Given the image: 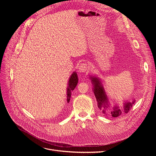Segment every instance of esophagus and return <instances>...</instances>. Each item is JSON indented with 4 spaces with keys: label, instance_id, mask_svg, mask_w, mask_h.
<instances>
[{
    "label": "esophagus",
    "instance_id": "esophagus-1",
    "mask_svg": "<svg viewBox=\"0 0 156 156\" xmlns=\"http://www.w3.org/2000/svg\"><path fill=\"white\" fill-rule=\"evenodd\" d=\"M88 66L87 64L86 63H81L78 66V71L80 73H83L88 70Z\"/></svg>",
    "mask_w": 156,
    "mask_h": 156
}]
</instances>
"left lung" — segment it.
Listing matches in <instances>:
<instances>
[{
	"instance_id": "1",
	"label": "left lung",
	"mask_w": 156,
	"mask_h": 156,
	"mask_svg": "<svg viewBox=\"0 0 156 156\" xmlns=\"http://www.w3.org/2000/svg\"><path fill=\"white\" fill-rule=\"evenodd\" d=\"M90 78L91 82L93 85V92L96 98L98 108L104 114H107V111L111 107L108 97L106 94L102 84V81L100 78L95 76H90ZM135 101L136 100L133 99L132 102L126 101L123 102L122 108H119V106L117 104L114 105L112 108V111H111V116L116 118L120 116L122 113H127L132 108Z\"/></svg>"
}]
</instances>
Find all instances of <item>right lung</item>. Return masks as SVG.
Instances as JSON below:
<instances>
[{"label":"right lung","instance_id":"right-lung-1","mask_svg":"<svg viewBox=\"0 0 156 156\" xmlns=\"http://www.w3.org/2000/svg\"><path fill=\"white\" fill-rule=\"evenodd\" d=\"M78 78L76 72L74 71L71 75V76L69 77V81H68V88H67V102L69 103L70 101V98L71 95V92L75 89L78 84Z\"/></svg>","mask_w":156,"mask_h":156}]
</instances>
